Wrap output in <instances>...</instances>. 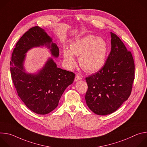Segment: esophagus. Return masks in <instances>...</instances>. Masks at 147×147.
<instances>
[{"mask_svg": "<svg viewBox=\"0 0 147 147\" xmlns=\"http://www.w3.org/2000/svg\"><path fill=\"white\" fill-rule=\"evenodd\" d=\"M82 78L81 76L77 74V75L76 76V77H75L74 81H78V80H82Z\"/></svg>", "mask_w": 147, "mask_h": 147, "instance_id": "34e87169", "label": "esophagus"}]
</instances>
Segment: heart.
I'll return each instance as SVG.
<instances>
[{"label":"heart","instance_id":"heart-1","mask_svg":"<svg viewBox=\"0 0 147 147\" xmlns=\"http://www.w3.org/2000/svg\"><path fill=\"white\" fill-rule=\"evenodd\" d=\"M108 52L107 42L102 38L88 35L72 40L70 49H63L64 60L68 67L76 65L74 55L79 57V63L83 70L87 72L99 70L105 63Z\"/></svg>","mask_w":147,"mask_h":147}]
</instances>
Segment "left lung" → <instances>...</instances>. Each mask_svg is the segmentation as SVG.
<instances>
[{"label":"left lung","instance_id":"8db88e82","mask_svg":"<svg viewBox=\"0 0 147 147\" xmlns=\"http://www.w3.org/2000/svg\"><path fill=\"white\" fill-rule=\"evenodd\" d=\"M111 51L102 68L86 78L88 107L98 115L117 111L130 95L134 80V63L121 39L111 32Z\"/></svg>","mask_w":147,"mask_h":147}]
</instances>
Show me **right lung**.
Wrapping results in <instances>:
<instances>
[{"label": "right lung", "instance_id": "add662e5", "mask_svg": "<svg viewBox=\"0 0 147 147\" xmlns=\"http://www.w3.org/2000/svg\"><path fill=\"white\" fill-rule=\"evenodd\" d=\"M42 47L49 49L53 57H59V48L46 31L38 26L30 28L16 44L10 65L12 80L20 99L34 113L47 115L58 106L75 74L57 67L52 57L36 73H27L24 68L26 53L33 48Z\"/></svg>", "mask_w": 147, "mask_h": 147}]
</instances>
